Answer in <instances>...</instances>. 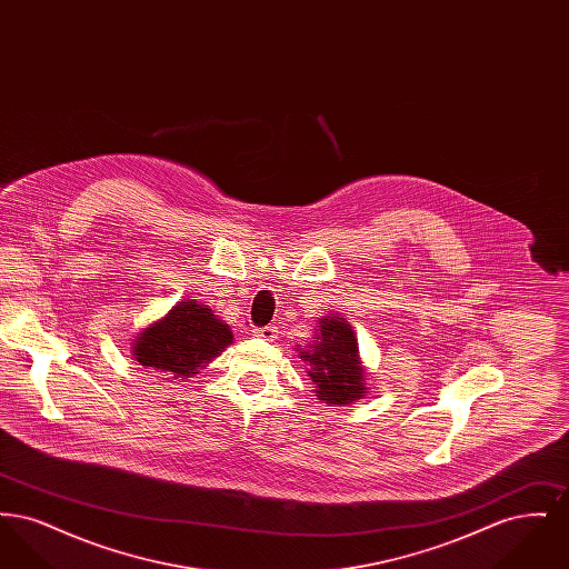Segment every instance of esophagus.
I'll use <instances>...</instances> for the list:
<instances>
[{"mask_svg":"<svg viewBox=\"0 0 569 569\" xmlns=\"http://www.w3.org/2000/svg\"><path fill=\"white\" fill-rule=\"evenodd\" d=\"M253 337H256V339H262V341H274V337H277V328H274V326L256 328V330H253Z\"/></svg>","mask_w":569,"mask_h":569,"instance_id":"esophagus-1","label":"esophagus"}]
</instances>
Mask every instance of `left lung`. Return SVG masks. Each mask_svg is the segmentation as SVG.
<instances>
[{"instance_id":"left-lung-1","label":"left lung","mask_w":569,"mask_h":569,"mask_svg":"<svg viewBox=\"0 0 569 569\" xmlns=\"http://www.w3.org/2000/svg\"><path fill=\"white\" fill-rule=\"evenodd\" d=\"M309 365L316 397L326 406H350L367 395V369L360 360L358 339L343 316H322L307 346L295 348Z\"/></svg>"}]
</instances>
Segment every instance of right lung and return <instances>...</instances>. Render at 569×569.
Instances as JSON below:
<instances>
[{
	"mask_svg": "<svg viewBox=\"0 0 569 569\" xmlns=\"http://www.w3.org/2000/svg\"><path fill=\"white\" fill-rule=\"evenodd\" d=\"M232 339L230 326L219 320L209 305L183 298L136 335L132 356L144 369L188 379L207 369Z\"/></svg>",
	"mask_w": 569,
	"mask_h": 569,
	"instance_id": "1",
	"label": "right lung"
}]
</instances>
